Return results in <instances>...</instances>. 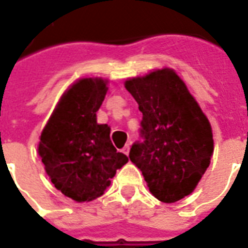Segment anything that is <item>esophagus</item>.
I'll return each instance as SVG.
<instances>
[{
	"label": "esophagus",
	"mask_w": 248,
	"mask_h": 248,
	"mask_svg": "<svg viewBox=\"0 0 248 248\" xmlns=\"http://www.w3.org/2000/svg\"><path fill=\"white\" fill-rule=\"evenodd\" d=\"M122 151H124V154H126V155H129V153H130V145H129V143L124 146V149H122Z\"/></svg>",
	"instance_id": "1"
}]
</instances>
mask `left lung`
Returning a JSON list of instances; mask_svg holds the SVG:
<instances>
[{"instance_id":"8db88e82","label":"left lung","mask_w":248,"mask_h":248,"mask_svg":"<svg viewBox=\"0 0 248 248\" xmlns=\"http://www.w3.org/2000/svg\"><path fill=\"white\" fill-rule=\"evenodd\" d=\"M126 90L142 113L140 137L130 161L142 171L150 192L174 203L190 195L214 153L211 124L186 83L169 67L129 78Z\"/></svg>"}]
</instances>
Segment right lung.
Instances as JSON below:
<instances>
[{
	"mask_svg": "<svg viewBox=\"0 0 248 248\" xmlns=\"http://www.w3.org/2000/svg\"><path fill=\"white\" fill-rule=\"evenodd\" d=\"M108 79L81 78L57 103L42 130L38 154L57 190L76 202H90L110 186L129 158L110 140V126L97 122Z\"/></svg>",
	"mask_w": 248,
	"mask_h": 248,
	"instance_id": "1",
	"label": "right lung"
}]
</instances>
